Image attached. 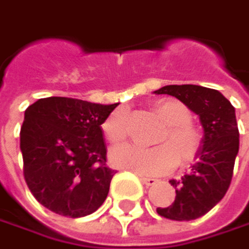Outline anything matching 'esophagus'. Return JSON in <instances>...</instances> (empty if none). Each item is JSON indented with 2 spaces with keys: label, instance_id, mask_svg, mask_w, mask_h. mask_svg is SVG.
Segmentation results:
<instances>
[{
  "label": "esophagus",
  "instance_id": "obj_1",
  "mask_svg": "<svg viewBox=\"0 0 249 249\" xmlns=\"http://www.w3.org/2000/svg\"><path fill=\"white\" fill-rule=\"evenodd\" d=\"M141 181H142L147 187H151V185L157 184V179L152 178V177H141Z\"/></svg>",
  "mask_w": 249,
  "mask_h": 249
}]
</instances>
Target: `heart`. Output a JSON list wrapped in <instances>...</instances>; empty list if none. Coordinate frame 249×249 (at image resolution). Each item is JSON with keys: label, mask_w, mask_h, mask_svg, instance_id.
<instances>
[{"label": "heart", "mask_w": 249, "mask_h": 249, "mask_svg": "<svg viewBox=\"0 0 249 249\" xmlns=\"http://www.w3.org/2000/svg\"><path fill=\"white\" fill-rule=\"evenodd\" d=\"M155 114L165 123L160 132L157 147L142 148L123 145L111 152L114 165L141 175H162L170 172L177 162L187 165L195 160L202 144L201 131L192 124L190 108L175 98H161L152 105ZM105 138L111 144H120L126 138L128 121L124 111L112 112L102 124Z\"/></svg>", "instance_id": "heart-1"}]
</instances>
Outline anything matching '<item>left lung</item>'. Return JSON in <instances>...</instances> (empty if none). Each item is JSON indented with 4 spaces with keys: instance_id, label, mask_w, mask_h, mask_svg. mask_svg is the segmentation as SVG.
Returning a JSON list of instances; mask_svg holds the SVG:
<instances>
[{
    "instance_id": "1",
    "label": "left lung",
    "mask_w": 249,
    "mask_h": 249,
    "mask_svg": "<svg viewBox=\"0 0 249 249\" xmlns=\"http://www.w3.org/2000/svg\"><path fill=\"white\" fill-rule=\"evenodd\" d=\"M155 94L178 98L199 117L204 128L202 144L191 172L175 187V201L157 213L175 221H191L205 215L224 198L232 179V171L239 148L235 108L219 91L199 85H165Z\"/></svg>"
}]
</instances>
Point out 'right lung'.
I'll return each instance as SVG.
<instances>
[{
	"label": "right lung",
	"instance_id": "1",
	"mask_svg": "<svg viewBox=\"0 0 249 249\" xmlns=\"http://www.w3.org/2000/svg\"><path fill=\"white\" fill-rule=\"evenodd\" d=\"M117 107L48 97L25 109L19 132L24 178L45 208L79 218L101 207L114 177L105 164L101 125Z\"/></svg>",
	"mask_w": 249,
	"mask_h": 249
}]
</instances>
